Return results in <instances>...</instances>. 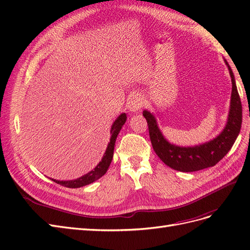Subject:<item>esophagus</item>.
<instances>
[{
    "instance_id": "34e87169",
    "label": "esophagus",
    "mask_w": 250,
    "mask_h": 250,
    "mask_svg": "<svg viewBox=\"0 0 250 250\" xmlns=\"http://www.w3.org/2000/svg\"><path fill=\"white\" fill-rule=\"evenodd\" d=\"M128 108H129L130 111H139L144 105V99L143 97L139 94H134L132 95L129 99H128Z\"/></svg>"
}]
</instances>
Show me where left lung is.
I'll use <instances>...</instances> for the list:
<instances>
[{
	"instance_id": "left-lung-1",
	"label": "left lung",
	"mask_w": 250,
	"mask_h": 250,
	"mask_svg": "<svg viewBox=\"0 0 250 250\" xmlns=\"http://www.w3.org/2000/svg\"><path fill=\"white\" fill-rule=\"evenodd\" d=\"M228 64L232 83L229 120L223 131L217 138L194 147H179L170 144L158 129L154 116L148 110L143 111L147 120L150 141L153 150L170 168L181 172H194L213 167L228 154L241 129L242 104L234 81L233 73Z\"/></svg>"
}]
</instances>
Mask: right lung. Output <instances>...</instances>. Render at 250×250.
Returning a JSON list of instances; mask_svg holds the SVG:
<instances>
[{"label": "right lung", "instance_id": "1", "mask_svg": "<svg viewBox=\"0 0 250 250\" xmlns=\"http://www.w3.org/2000/svg\"><path fill=\"white\" fill-rule=\"evenodd\" d=\"M126 115L125 113H121V115L118 117V119L113 122L111 129H110V142L108 143V146L106 148V151L102 157L101 162L98 164L97 167L92 170L90 172H88L85 175L81 176L80 178H77L75 180H67V181H60V180H56V179H52L53 181H55L56 184L63 186L65 188H80L83 186H86L94 183L97 179H99L100 177H102L105 173H106L109 165L111 163L112 156H113V149H115V143H116V139L118 137V134L121 130V128L125 124L126 122Z\"/></svg>", "mask_w": 250, "mask_h": 250}]
</instances>
